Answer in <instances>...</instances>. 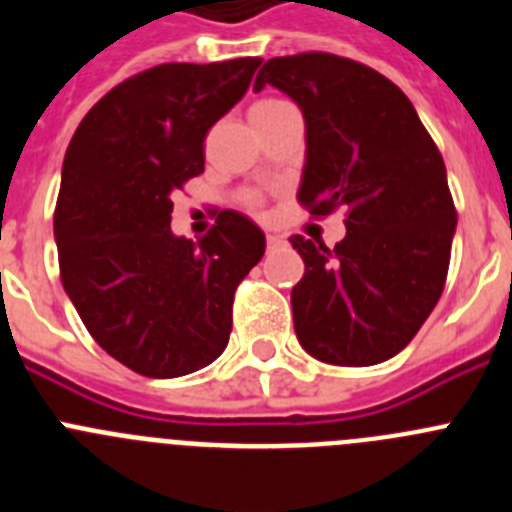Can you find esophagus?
<instances>
[{"mask_svg":"<svg viewBox=\"0 0 512 512\" xmlns=\"http://www.w3.org/2000/svg\"><path fill=\"white\" fill-rule=\"evenodd\" d=\"M282 243H284L282 235H266V246L269 248H277V246H282Z\"/></svg>","mask_w":512,"mask_h":512,"instance_id":"esophagus-1","label":"esophagus"}]
</instances>
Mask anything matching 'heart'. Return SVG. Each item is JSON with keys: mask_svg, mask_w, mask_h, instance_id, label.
<instances>
[{"mask_svg": "<svg viewBox=\"0 0 512 512\" xmlns=\"http://www.w3.org/2000/svg\"><path fill=\"white\" fill-rule=\"evenodd\" d=\"M282 107H287V102H277V99H266V102L253 104L251 117H256V115H271V112L282 110Z\"/></svg>", "mask_w": 512, "mask_h": 512, "instance_id": "1", "label": "heart"}]
</instances>
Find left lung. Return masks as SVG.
<instances>
[{
    "label": "left lung",
    "mask_w": 512,
    "mask_h": 512,
    "mask_svg": "<svg viewBox=\"0 0 512 512\" xmlns=\"http://www.w3.org/2000/svg\"><path fill=\"white\" fill-rule=\"evenodd\" d=\"M305 117L300 197L312 215L348 207L346 238H292L305 274L292 287L300 346L336 366L392 359L436 307L456 233L446 166L413 102L374 69L333 53L264 63Z\"/></svg>",
    "instance_id": "1"
}]
</instances>
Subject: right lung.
<instances>
[{"label": "right lung", "instance_id": "add662e5", "mask_svg": "<svg viewBox=\"0 0 512 512\" xmlns=\"http://www.w3.org/2000/svg\"><path fill=\"white\" fill-rule=\"evenodd\" d=\"M261 58L161 63L104 94L63 158L53 217L61 282L94 341L143 377L171 379L228 346L233 295L264 230L223 210L202 241L171 230V194L205 171V135Z\"/></svg>", "mask_w": 512, "mask_h": 512}]
</instances>
